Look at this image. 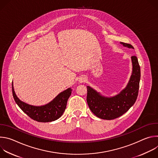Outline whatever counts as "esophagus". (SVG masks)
<instances>
[{"label": "esophagus", "instance_id": "1", "mask_svg": "<svg viewBox=\"0 0 158 158\" xmlns=\"http://www.w3.org/2000/svg\"><path fill=\"white\" fill-rule=\"evenodd\" d=\"M86 81V77L84 76H82L79 79V83H84Z\"/></svg>", "mask_w": 158, "mask_h": 158}]
</instances>
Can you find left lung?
I'll return each mask as SVG.
<instances>
[{
	"label": "left lung",
	"mask_w": 158,
	"mask_h": 158,
	"mask_svg": "<svg viewBox=\"0 0 158 158\" xmlns=\"http://www.w3.org/2000/svg\"><path fill=\"white\" fill-rule=\"evenodd\" d=\"M124 46L134 49L132 45L121 42ZM132 72L130 80L118 95L107 98L101 96L93 88L87 86V102L89 109L97 117L106 120L118 118L126 112L135 103L138 96L141 70L137 57H131Z\"/></svg>",
	"instance_id": "obj_1"
}]
</instances>
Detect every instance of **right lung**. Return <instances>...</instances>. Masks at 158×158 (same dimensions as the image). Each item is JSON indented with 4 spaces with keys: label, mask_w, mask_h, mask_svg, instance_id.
<instances>
[{
    "label": "right lung",
    "mask_w": 158,
    "mask_h": 158,
    "mask_svg": "<svg viewBox=\"0 0 158 158\" xmlns=\"http://www.w3.org/2000/svg\"><path fill=\"white\" fill-rule=\"evenodd\" d=\"M12 87L14 99L19 107L31 119L40 123L52 122L61 117L72 92L71 88H68L59 94L49 103L41 106H34L21 101L15 93L13 84Z\"/></svg>",
    "instance_id": "add662e5"
}]
</instances>
